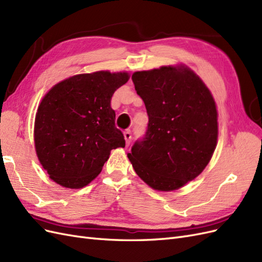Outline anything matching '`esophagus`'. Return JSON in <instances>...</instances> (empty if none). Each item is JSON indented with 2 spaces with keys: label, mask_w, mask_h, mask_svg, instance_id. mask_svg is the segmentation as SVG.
<instances>
[{
  "label": "esophagus",
  "mask_w": 262,
  "mask_h": 262,
  "mask_svg": "<svg viewBox=\"0 0 262 262\" xmlns=\"http://www.w3.org/2000/svg\"><path fill=\"white\" fill-rule=\"evenodd\" d=\"M123 137H124V140H125L126 146H129L130 143H131V139H132L131 132H130V131H124V132H123Z\"/></svg>",
  "instance_id": "esophagus-1"
}]
</instances>
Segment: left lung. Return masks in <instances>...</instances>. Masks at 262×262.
Here are the masks:
<instances>
[{"label": "left lung", "instance_id": "8db88e82", "mask_svg": "<svg viewBox=\"0 0 262 262\" xmlns=\"http://www.w3.org/2000/svg\"><path fill=\"white\" fill-rule=\"evenodd\" d=\"M132 81L148 116L144 137L128 157L155 190L171 191L202 172L217 142V112L201 78L185 66L134 72Z\"/></svg>", "mask_w": 262, "mask_h": 262}]
</instances>
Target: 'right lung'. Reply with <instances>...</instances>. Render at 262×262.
Wrapping results in <instances>:
<instances>
[{"label":"right lung","instance_id":"right-lung-1","mask_svg":"<svg viewBox=\"0 0 262 262\" xmlns=\"http://www.w3.org/2000/svg\"><path fill=\"white\" fill-rule=\"evenodd\" d=\"M126 72L77 74L54 85L38 107L35 147L49 177L80 189L98 176L110 150L124 147L110 100L129 80Z\"/></svg>","mask_w":262,"mask_h":262}]
</instances>
